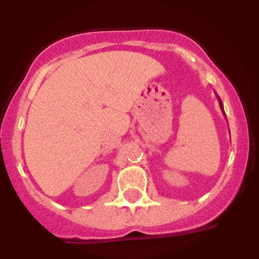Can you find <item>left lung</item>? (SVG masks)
Masks as SVG:
<instances>
[{"label":"left lung","mask_w":259,"mask_h":259,"mask_svg":"<svg viewBox=\"0 0 259 259\" xmlns=\"http://www.w3.org/2000/svg\"><path fill=\"white\" fill-rule=\"evenodd\" d=\"M217 98H218V101H219V106H221V109H222V113H223L224 116H226V113H224V109H223V103H222V100H221V98H219V96H217ZM226 119H227V117H226Z\"/></svg>","instance_id":"obj_1"}]
</instances>
